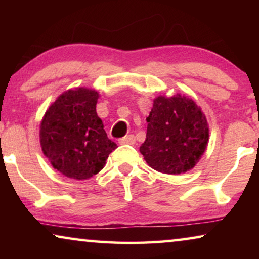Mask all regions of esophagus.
Wrapping results in <instances>:
<instances>
[{
	"mask_svg": "<svg viewBox=\"0 0 259 259\" xmlns=\"http://www.w3.org/2000/svg\"><path fill=\"white\" fill-rule=\"evenodd\" d=\"M119 143L121 145H134L136 144V137L132 136V134H130V136L121 138V139L119 140Z\"/></svg>",
	"mask_w": 259,
	"mask_h": 259,
	"instance_id": "esophagus-1",
	"label": "esophagus"
}]
</instances>
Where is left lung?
Returning a JSON list of instances; mask_svg holds the SVG:
<instances>
[{
  "label": "left lung",
  "mask_w": 259,
  "mask_h": 259,
  "mask_svg": "<svg viewBox=\"0 0 259 259\" xmlns=\"http://www.w3.org/2000/svg\"><path fill=\"white\" fill-rule=\"evenodd\" d=\"M140 153L155 171L180 175L193 168L208 143L205 114L192 99L177 94L154 99Z\"/></svg>",
  "instance_id": "left-lung-1"
}]
</instances>
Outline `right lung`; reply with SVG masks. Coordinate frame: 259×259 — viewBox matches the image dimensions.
<instances>
[{
    "label": "right lung",
    "instance_id": "right-lung-1",
    "mask_svg": "<svg viewBox=\"0 0 259 259\" xmlns=\"http://www.w3.org/2000/svg\"><path fill=\"white\" fill-rule=\"evenodd\" d=\"M98 99V92L90 88L67 91L49 106L41 121L44 154L67 178L82 180L97 175L116 148L97 114Z\"/></svg>",
    "mask_w": 259,
    "mask_h": 259
}]
</instances>
